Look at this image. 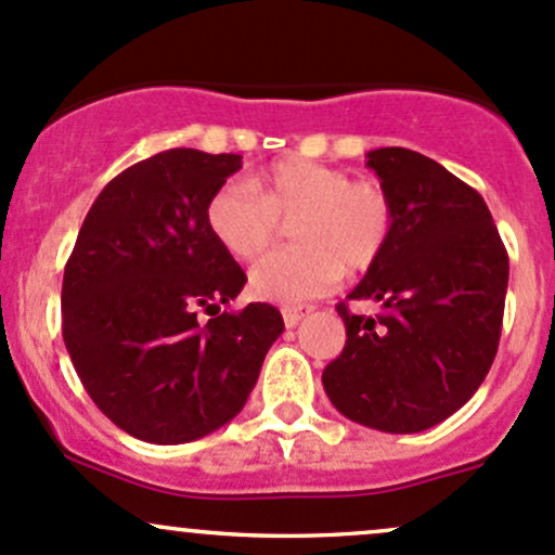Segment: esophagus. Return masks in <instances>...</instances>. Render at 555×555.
<instances>
[{
    "instance_id": "34e87169",
    "label": "esophagus",
    "mask_w": 555,
    "mask_h": 555,
    "mask_svg": "<svg viewBox=\"0 0 555 555\" xmlns=\"http://www.w3.org/2000/svg\"><path fill=\"white\" fill-rule=\"evenodd\" d=\"M308 313H313V306H287L282 308V315H284V324H287L289 328L300 324L302 319H306Z\"/></svg>"
}]
</instances>
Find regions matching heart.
I'll use <instances>...</instances> for the list:
<instances>
[{"label":"heart","mask_w":555,"mask_h":555,"mask_svg":"<svg viewBox=\"0 0 555 555\" xmlns=\"http://www.w3.org/2000/svg\"><path fill=\"white\" fill-rule=\"evenodd\" d=\"M210 234L240 260H255L292 224L297 247L273 253L249 271L260 300L295 302L324 295L343 276L369 271L385 255L395 210L376 181H352L343 168L284 157L260 170L253 184L229 181L208 199Z\"/></svg>","instance_id":"obj_1"}]
</instances>
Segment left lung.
I'll list each match as a JSON object with an SVG mask.
<instances>
[{
  "instance_id": "obj_1",
  "label": "left lung",
  "mask_w": 555,
  "mask_h": 555,
  "mask_svg": "<svg viewBox=\"0 0 555 555\" xmlns=\"http://www.w3.org/2000/svg\"><path fill=\"white\" fill-rule=\"evenodd\" d=\"M366 166L392 199L389 245L339 302L345 347L324 389L350 422L413 435L446 422L477 392L501 343L508 255L479 192L422 152L382 147Z\"/></svg>"
}]
</instances>
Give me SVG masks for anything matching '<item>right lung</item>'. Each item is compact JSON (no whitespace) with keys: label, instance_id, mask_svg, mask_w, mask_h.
I'll return each instance as SVG.
<instances>
[{"label":"right lung","instance_id":"right-lung-1","mask_svg":"<svg viewBox=\"0 0 555 555\" xmlns=\"http://www.w3.org/2000/svg\"><path fill=\"white\" fill-rule=\"evenodd\" d=\"M240 168L242 155L157 152L115 176L78 231L63 339L89 398L137 440L181 446L229 424L284 332L268 302L221 313L247 276L205 210Z\"/></svg>","mask_w":555,"mask_h":555}]
</instances>
